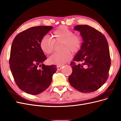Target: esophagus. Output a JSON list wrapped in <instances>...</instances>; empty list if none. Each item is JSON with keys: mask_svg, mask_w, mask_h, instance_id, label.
I'll list each match as a JSON object with an SVG mask.
<instances>
[{"mask_svg": "<svg viewBox=\"0 0 121 121\" xmlns=\"http://www.w3.org/2000/svg\"><path fill=\"white\" fill-rule=\"evenodd\" d=\"M63 65H57L56 67H57V69L58 70H60V69H61V68H63Z\"/></svg>", "mask_w": 121, "mask_h": 121, "instance_id": "1", "label": "esophagus"}]
</instances>
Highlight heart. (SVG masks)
Returning a JSON list of instances; mask_svg holds the SVG:
<instances>
[{
    "instance_id": "1",
    "label": "heart",
    "mask_w": 121,
    "mask_h": 121,
    "mask_svg": "<svg viewBox=\"0 0 121 121\" xmlns=\"http://www.w3.org/2000/svg\"><path fill=\"white\" fill-rule=\"evenodd\" d=\"M52 39L48 36H44L40 41V47L45 54L52 53L54 49L55 43L62 42L60 52H56L48 59L49 63L63 65L72 58V53L79 52L82 46V40L79 35H74V33L67 27L62 26L53 32Z\"/></svg>"
}]
</instances>
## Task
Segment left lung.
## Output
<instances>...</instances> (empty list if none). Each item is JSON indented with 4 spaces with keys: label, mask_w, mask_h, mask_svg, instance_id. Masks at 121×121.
<instances>
[{
    "label": "left lung",
    "mask_w": 121,
    "mask_h": 121,
    "mask_svg": "<svg viewBox=\"0 0 121 121\" xmlns=\"http://www.w3.org/2000/svg\"><path fill=\"white\" fill-rule=\"evenodd\" d=\"M83 42L81 49L70 63L72 73L69 77L71 85L84 93L98 90L107 81L111 66L108 42L104 35L87 25H77ZM76 61H82L77 64Z\"/></svg>",
    "instance_id": "left-lung-1"
}]
</instances>
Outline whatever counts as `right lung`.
Here are the masks:
<instances>
[{
	"instance_id": "add662e5",
	"label": "right lung",
	"mask_w": 121,
	"mask_h": 121,
	"mask_svg": "<svg viewBox=\"0 0 121 121\" xmlns=\"http://www.w3.org/2000/svg\"><path fill=\"white\" fill-rule=\"evenodd\" d=\"M52 26H39L18 34L11 47L9 67L17 86L26 93L37 95L50 85L56 65L43 64L46 56L40 47V41ZM41 67L40 69L39 67Z\"/></svg>"
}]
</instances>
